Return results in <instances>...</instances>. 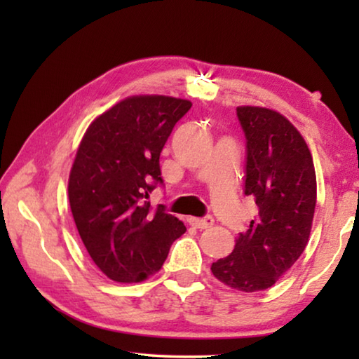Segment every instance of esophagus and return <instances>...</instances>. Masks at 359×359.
I'll list each match as a JSON object with an SVG mask.
<instances>
[{"label":"esophagus","instance_id":"34e87169","mask_svg":"<svg viewBox=\"0 0 359 359\" xmlns=\"http://www.w3.org/2000/svg\"><path fill=\"white\" fill-rule=\"evenodd\" d=\"M188 223L191 226L198 228V229H208L214 224V218L212 217H204V218H188Z\"/></svg>","mask_w":359,"mask_h":359}]
</instances>
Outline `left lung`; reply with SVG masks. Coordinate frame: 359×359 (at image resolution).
<instances>
[{"label":"left lung","mask_w":359,"mask_h":359,"mask_svg":"<svg viewBox=\"0 0 359 359\" xmlns=\"http://www.w3.org/2000/svg\"><path fill=\"white\" fill-rule=\"evenodd\" d=\"M236 114L245 135L244 193L255 199L258 215L210 269L228 287L255 293L271 288L306 248L317 177L306 141L283 115L253 106Z\"/></svg>","instance_id":"1"}]
</instances>
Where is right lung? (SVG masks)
<instances>
[{
  "label": "right lung",
  "mask_w": 359,
  "mask_h": 359,
  "mask_svg": "<svg viewBox=\"0 0 359 359\" xmlns=\"http://www.w3.org/2000/svg\"><path fill=\"white\" fill-rule=\"evenodd\" d=\"M191 102L171 96H131L88 126L71 168V212L95 264L120 283L161 269L185 233L179 218L147 201L163 185L160 154Z\"/></svg>",
  "instance_id": "1"
}]
</instances>
